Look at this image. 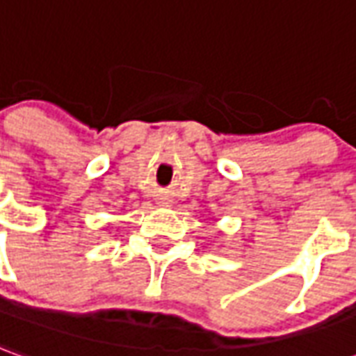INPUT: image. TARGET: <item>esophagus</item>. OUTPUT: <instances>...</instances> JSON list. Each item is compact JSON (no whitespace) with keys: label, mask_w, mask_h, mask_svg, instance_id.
Here are the masks:
<instances>
[{"label":"esophagus","mask_w":356,"mask_h":356,"mask_svg":"<svg viewBox=\"0 0 356 356\" xmlns=\"http://www.w3.org/2000/svg\"><path fill=\"white\" fill-rule=\"evenodd\" d=\"M159 203H161V205H164V203H166V202H159Z\"/></svg>","instance_id":"1"}]
</instances>
